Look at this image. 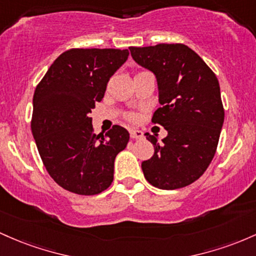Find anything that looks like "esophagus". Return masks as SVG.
<instances>
[{"instance_id":"esophagus-1","label":"esophagus","mask_w":256,"mask_h":256,"mask_svg":"<svg viewBox=\"0 0 256 256\" xmlns=\"http://www.w3.org/2000/svg\"><path fill=\"white\" fill-rule=\"evenodd\" d=\"M144 136V133L139 129H130V138L132 139H142Z\"/></svg>"}]
</instances>
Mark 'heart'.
<instances>
[{"label":"heart","mask_w":256,"mask_h":256,"mask_svg":"<svg viewBox=\"0 0 256 256\" xmlns=\"http://www.w3.org/2000/svg\"><path fill=\"white\" fill-rule=\"evenodd\" d=\"M132 117H133V116H132Z\"/></svg>","instance_id":"obj_1"}]
</instances>
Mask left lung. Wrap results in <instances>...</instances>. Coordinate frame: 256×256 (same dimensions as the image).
Wrapping results in <instances>:
<instances>
[{"label":"left lung","mask_w":256,"mask_h":256,"mask_svg":"<svg viewBox=\"0 0 256 256\" xmlns=\"http://www.w3.org/2000/svg\"><path fill=\"white\" fill-rule=\"evenodd\" d=\"M136 64L154 74L162 108L152 122L164 127L166 136L146 133L154 154L144 160L145 179L154 188L175 190L196 182L210 164L224 124L216 76L188 46L160 43L129 47Z\"/></svg>","instance_id":"left-lung-1"}]
</instances>
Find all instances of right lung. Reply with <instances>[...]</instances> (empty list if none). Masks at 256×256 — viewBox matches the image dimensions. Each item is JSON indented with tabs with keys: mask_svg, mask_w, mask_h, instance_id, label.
<instances>
[{
	"mask_svg": "<svg viewBox=\"0 0 256 256\" xmlns=\"http://www.w3.org/2000/svg\"><path fill=\"white\" fill-rule=\"evenodd\" d=\"M128 56V50L111 48L66 50L36 87L31 130L46 169L65 190L90 196L112 182L114 158L129 133L114 126L96 136L90 114Z\"/></svg>",
	"mask_w": 256,
	"mask_h": 256,
	"instance_id": "right-lung-1",
	"label": "right lung"
}]
</instances>
